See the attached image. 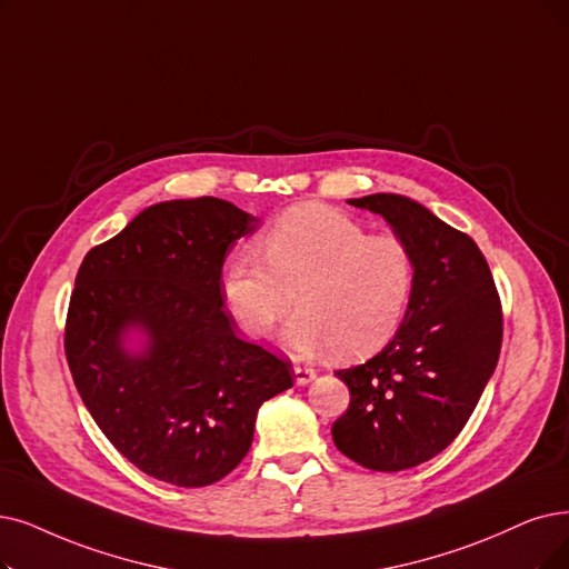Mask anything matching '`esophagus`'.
I'll use <instances>...</instances> for the list:
<instances>
[{
  "label": "esophagus",
  "mask_w": 569,
  "mask_h": 569,
  "mask_svg": "<svg viewBox=\"0 0 569 569\" xmlns=\"http://www.w3.org/2000/svg\"><path fill=\"white\" fill-rule=\"evenodd\" d=\"M293 378H297V385H308L310 380H315V369L297 363V367H293Z\"/></svg>",
  "instance_id": "1"
}]
</instances>
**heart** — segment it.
Masks as SVG:
<instances>
[{"label": "heart", "instance_id": "b5f03b06", "mask_svg": "<svg viewBox=\"0 0 569 569\" xmlns=\"http://www.w3.org/2000/svg\"><path fill=\"white\" fill-rule=\"evenodd\" d=\"M261 254L240 249L226 261L221 293L240 331L263 340L291 312L287 346L301 355L361 359L399 333L416 293L413 249L399 236H373L357 219L299 206L259 238Z\"/></svg>", "mask_w": 569, "mask_h": 569}]
</instances>
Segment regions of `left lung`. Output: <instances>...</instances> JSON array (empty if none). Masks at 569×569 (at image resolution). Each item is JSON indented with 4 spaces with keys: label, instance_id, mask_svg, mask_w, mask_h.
<instances>
[{
    "label": "left lung",
    "instance_id": "left-lung-1",
    "mask_svg": "<svg viewBox=\"0 0 569 569\" xmlns=\"http://www.w3.org/2000/svg\"><path fill=\"white\" fill-rule=\"evenodd\" d=\"M348 202L392 226L418 276L399 333L369 361L336 371L350 406L331 437L361 467L401 471L439 456L467 425L502 348V303L479 244L420 202L397 193Z\"/></svg>",
    "mask_w": 569,
    "mask_h": 569
}]
</instances>
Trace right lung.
<instances>
[{"mask_svg": "<svg viewBox=\"0 0 569 569\" xmlns=\"http://www.w3.org/2000/svg\"><path fill=\"white\" fill-rule=\"evenodd\" d=\"M259 219L212 196L147 208L90 249L67 310L64 355L86 408L126 460L158 481L202 488L247 456L263 401L291 363L236 336L223 310L226 249ZM146 331L142 353L122 336Z\"/></svg>", "mask_w": 569, "mask_h": 569, "instance_id": "obj_1", "label": "right lung"}]
</instances>
